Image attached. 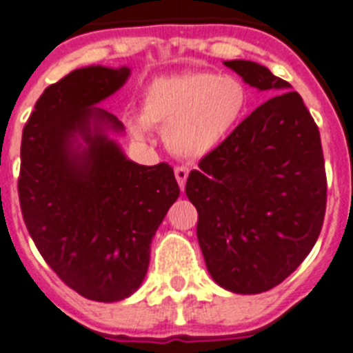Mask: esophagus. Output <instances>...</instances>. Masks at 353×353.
<instances>
[{"instance_id":"esophagus-1","label":"esophagus","mask_w":353,"mask_h":353,"mask_svg":"<svg viewBox=\"0 0 353 353\" xmlns=\"http://www.w3.org/2000/svg\"><path fill=\"white\" fill-rule=\"evenodd\" d=\"M188 174H190V169L185 168V165H176V168H174V176H176V182H179L180 190H184Z\"/></svg>"}]
</instances>
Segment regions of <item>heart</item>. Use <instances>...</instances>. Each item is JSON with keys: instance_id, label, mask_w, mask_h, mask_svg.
I'll list each match as a JSON object with an SVG mask.
<instances>
[{"instance_id": "heart-1", "label": "heart", "mask_w": 353, "mask_h": 353, "mask_svg": "<svg viewBox=\"0 0 353 353\" xmlns=\"http://www.w3.org/2000/svg\"><path fill=\"white\" fill-rule=\"evenodd\" d=\"M246 85L233 74L194 70L149 81L142 92L140 114L125 118L138 140L149 129H163L171 153L182 159H202L230 137L244 117Z\"/></svg>"}]
</instances>
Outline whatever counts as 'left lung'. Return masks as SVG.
Listing matches in <instances>:
<instances>
[{
  "label": "left lung",
  "mask_w": 353,
  "mask_h": 353,
  "mask_svg": "<svg viewBox=\"0 0 353 353\" xmlns=\"http://www.w3.org/2000/svg\"><path fill=\"white\" fill-rule=\"evenodd\" d=\"M224 63L273 97L200 160L185 194L199 211L211 277L250 295L275 288L312 252L326 211V171L319 128L288 81L255 61Z\"/></svg>",
  "instance_id": "8db88e82"
}]
</instances>
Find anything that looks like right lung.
<instances>
[{"instance_id":"1","label":"right lung","mask_w":353,"mask_h":353,"mask_svg":"<svg viewBox=\"0 0 353 353\" xmlns=\"http://www.w3.org/2000/svg\"><path fill=\"white\" fill-rule=\"evenodd\" d=\"M128 67H83L49 85L23 128L18 194L38 252L69 288L98 303L142 284L149 246L180 188L168 162L125 159L103 125H123L98 101L125 83ZM78 134L86 148L74 145Z\"/></svg>"}]
</instances>
